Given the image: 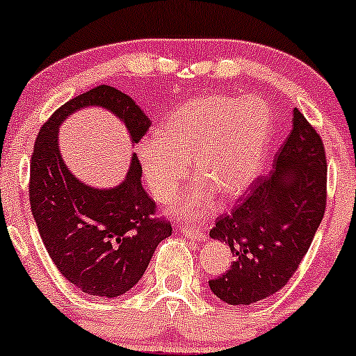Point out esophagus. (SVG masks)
<instances>
[{
  "mask_svg": "<svg viewBox=\"0 0 356 356\" xmlns=\"http://www.w3.org/2000/svg\"><path fill=\"white\" fill-rule=\"evenodd\" d=\"M179 231L183 232V236H185V238L198 241V243H204V241H207V236H205L202 231H198L197 227H188V225H179Z\"/></svg>",
  "mask_w": 356,
  "mask_h": 356,
  "instance_id": "34e87169",
  "label": "esophagus"
}]
</instances>
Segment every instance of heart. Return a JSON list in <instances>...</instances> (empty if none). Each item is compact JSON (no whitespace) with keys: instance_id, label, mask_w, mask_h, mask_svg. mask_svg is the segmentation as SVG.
I'll return each instance as SVG.
<instances>
[{"instance_id":"obj_1","label":"heart","mask_w":356,"mask_h":356,"mask_svg":"<svg viewBox=\"0 0 356 356\" xmlns=\"http://www.w3.org/2000/svg\"><path fill=\"white\" fill-rule=\"evenodd\" d=\"M273 137V113L258 97L213 93L181 103L163 118L158 139L139 146L149 193L159 204L177 197L192 164L198 179L171 205L178 219H195L219 193L232 200L259 177Z\"/></svg>"}]
</instances>
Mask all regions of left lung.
I'll use <instances>...</instances> for the list:
<instances>
[{
  "instance_id": "1",
  "label": "left lung",
  "mask_w": 356,
  "mask_h": 356,
  "mask_svg": "<svg viewBox=\"0 0 356 356\" xmlns=\"http://www.w3.org/2000/svg\"><path fill=\"white\" fill-rule=\"evenodd\" d=\"M327 164L323 140L297 108L273 171L251 185L217 219L210 238L234 256L210 290L231 305H250L284 289L299 268L326 210Z\"/></svg>"
}]
</instances>
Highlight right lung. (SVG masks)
Listing matches in <instances>:
<instances>
[{
    "label": "right lung",
    "mask_w": 356,
    "mask_h": 356,
    "mask_svg": "<svg viewBox=\"0 0 356 356\" xmlns=\"http://www.w3.org/2000/svg\"><path fill=\"white\" fill-rule=\"evenodd\" d=\"M86 106L108 110L137 144L151 120L129 95L97 86L57 108L42 125L30 164V207L49 256L63 277L88 296L118 297L143 278L154 250L173 229L156 217L136 154L124 181L95 188L71 173L59 151V127Z\"/></svg>",
    "instance_id": "add662e5"
}]
</instances>
